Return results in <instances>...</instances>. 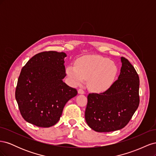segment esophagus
I'll list each match as a JSON object with an SVG mask.
<instances>
[{
    "instance_id": "obj_1",
    "label": "esophagus",
    "mask_w": 156,
    "mask_h": 156,
    "mask_svg": "<svg viewBox=\"0 0 156 156\" xmlns=\"http://www.w3.org/2000/svg\"><path fill=\"white\" fill-rule=\"evenodd\" d=\"M78 93L80 94H84V90H83L82 88H79V89L78 90Z\"/></svg>"
}]
</instances>
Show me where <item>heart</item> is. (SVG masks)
Masks as SVG:
<instances>
[{
  "instance_id": "b5f03b06",
  "label": "heart",
  "mask_w": 156,
  "mask_h": 156,
  "mask_svg": "<svg viewBox=\"0 0 156 156\" xmlns=\"http://www.w3.org/2000/svg\"><path fill=\"white\" fill-rule=\"evenodd\" d=\"M118 69L116 64L107 58L98 55H86L79 58L75 65H69L66 73L75 85L88 79V87L96 92L105 91L114 82Z\"/></svg>"
}]
</instances>
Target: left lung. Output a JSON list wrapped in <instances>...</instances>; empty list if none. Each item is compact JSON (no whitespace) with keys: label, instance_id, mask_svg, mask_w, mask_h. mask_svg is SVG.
Segmentation results:
<instances>
[{"label":"left lung","instance_id":"1","mask_svg":"<svg viewBox=\"0 0 156 156\" xmlns=\"http://www.w3.org/2000/svg\"><path fill=\"white\" fill-rule=\"evenodd\" d=\"M119 78L106 91L88 95L85 120L97 132L122 129L139 105V77L135 69L124 57Z\"/></svg>","mask_w":156,"mask_h":156}]
</instances>
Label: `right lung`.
<instances>
[{
	"instance_id": "1",
	"label": "right lung",
	"mask_w": 156,
	"mask_h": 156,
	"mask_svg": "<svg viewBox=\"0 0 156 156\" xmlns=\"http://www.w3.org/2000/svg\"><path fill=\"white\" fill-rule=\"evenodd\" d=\"M63 52L37 53L23 67L16 89V99L21 115L27 122L37 127L56 124L63 108L77 94L67 85Z\"/></svg>"
}]
</instances>
